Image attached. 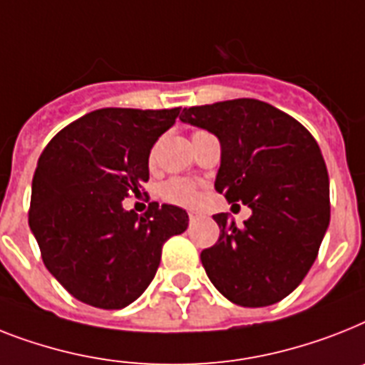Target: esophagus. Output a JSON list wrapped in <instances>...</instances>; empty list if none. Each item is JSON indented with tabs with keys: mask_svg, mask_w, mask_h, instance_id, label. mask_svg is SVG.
Returning <instances> with one entry per match:
<instances>
[{
	"mask_svg": "<svg viewBox=\"0 0 365 365\" xmlns=\"http://www.w3.org/2000/svg\"><path fill=\"white\" fill-rule=\"evenodd\" d=\"M198 217H200V213H197V212H189V219H191V221H197Z\"/></svg>",
	"mask_w": 365,
	"mask_h": 365,
	"instance_id": "1",
	"label": "esophagus"
}]
</instances>
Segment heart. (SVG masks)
<instances>
[{"label":"heart","instance_id":"b5f03b06","mask_svg":"<svg viewBox=\"0 0 365 365\" xmlns=\"http://www.w3.org/2000/svg\"><path fill=\"white\" fill-rule=\"evenodd\" d=\"M159 195L163 200H167L170 204H178V206H192L198 198V189L195 182L185 180V178H170L163 183L159 189Z\"/></svg>","mask_w":365,"mask_h":365}]
</instances>
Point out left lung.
Here are the masks:
<instances>
[{
    "instance_id": "8db88e82",
    "label": "left lung",
    "mask_w": 365,
    "mask_h": 365,
    "mask_svg": "<svg viewBox=\"0 0 365 365\" xmlns=\"http://www.w3.org/2000/svg\"><path fill=\"white\" fill-rule=\"evenodd\" d=\"M183 123L221 142L215 191L245 204L244 227L217 213V244L200 253L213 287L232 304L264 307L300 285L330 223V182L321 148L300 121L257 99L183 108Z\"/></svg>"
}]
</instances>
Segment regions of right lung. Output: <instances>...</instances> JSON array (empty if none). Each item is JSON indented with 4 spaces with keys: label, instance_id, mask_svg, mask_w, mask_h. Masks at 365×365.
Listing matches in <instances>:
<instances>
[{
    "label": "right lung",
    "instance_id": "add662e5",
    "mask_svg": "<svg viewBox=\"0 0 365 365\" xmlns=\"http://www.w3.org/2000/svg\"><path fill=\"white\" fill-rule=\"evenodd\" d=\"M180 108H101L48 142L31 183L29 229L44 266L76 300L121 309L148 289L163 244L187 229V212L150 202L123 210L129 192L150 180L153 144Z\"/></svg>",
    "mask_w": 365,
    "mask_h": 365
}]
</instances>
